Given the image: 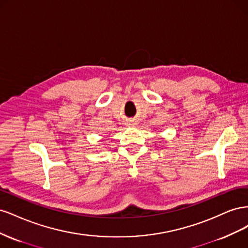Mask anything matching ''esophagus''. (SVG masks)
Returning <instances> with one entry per match:
<instances>
[{"instance_id": "1", "label": "esophagus", "mask_w": 248, "mask_h": 248, "mask_svg": "<svg viewBox=\"0 0 248 248\" xmlns=\"http://www.w3.org/2000/svg\"><path fill=\"white\" fill-rule=\"evenodd\" d=\"M128 125H132V124H128Z\"/></svg>"}]
</instances>
